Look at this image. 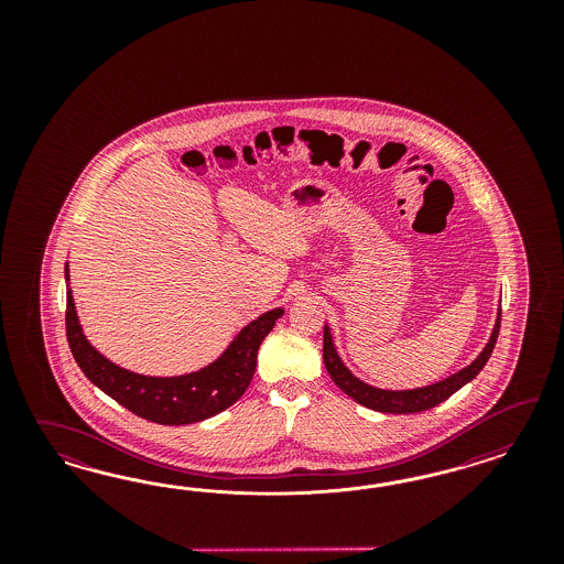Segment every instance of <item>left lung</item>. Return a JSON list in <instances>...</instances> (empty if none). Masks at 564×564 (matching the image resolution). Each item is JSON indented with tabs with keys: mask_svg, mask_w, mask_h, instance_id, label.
I'll use <instances>...</instances> for the list:
<instances>
[{
	"mask_svg": "<svg viewBox=\"0 0 564 564\" xmlns=\"http://www.w3.org/2000/svg\"><path fill=\"white\" fill-rule=\"evenodd\" d=\"M498 330H500V312H498V318H496L492 337H490V341L484 347V351L479 354L476 361H471L467 368H463L462 372H457V375L448 376L436 384H430L424 389H415V391H382V389H375V387L358 380L343 366L326 326L323 358H325L326 372L330 375L333 382L341 389L343 393H347L354 401H358L359 405H364L368 410L382 411V413H417V411L436 408L438 403L446 401L451 394L457 393L463 384H467L469 380H474L479 375V370L486 366V361L492 356V349H495L496 339H498Z\"/></svg>",
	"mask_w": 564,
	"mask_h": 564,
	"instance_id": "obj_1",
	"label": "left lung"
}]
</instances>
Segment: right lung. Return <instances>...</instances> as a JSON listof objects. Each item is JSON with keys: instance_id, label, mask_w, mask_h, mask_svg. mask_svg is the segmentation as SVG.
I'll list each match as a JSON object with an SVG mask.
<instances>
[{"instance_id": "obj_1", "label": "right lung", "mask_w": 564, "mask_h": 564, "mask_svg": "<svg viewBox=\"0 0 564 564\" xmlns=\"http://www.w3.org/2000/svg\"><path fill=\"white\" fill-rule=\"evenodd\" d=\"M66 281H69L68 264ZM281 316V307L258 316L239 330L217 361L198 372L173 378L134 375L102 358L83 335L72 291L66 300V337L72 356L86 378L116 399L121 408L154 424L184 426L217 415L246 393L257 370L258 347Z\"/></svg>"}]
</instances>
